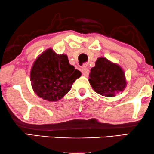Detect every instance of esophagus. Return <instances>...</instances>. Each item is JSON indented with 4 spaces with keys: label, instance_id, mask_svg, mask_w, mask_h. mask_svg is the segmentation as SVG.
<instances>
[{
    "label": "esophagus",
    "instance_id": "34e87169",
    "mask_svg": "<svg viewBox=\"0 0 154 154\" xmlns=\"http://www.w3.org/2000/svg\"><path fill=\"white\" fill-rule=\"evenodd\" d=\"M81 71H82V75L84 76H85V77H88V75H89V73H90L89 69H88L86 65H84V66L82 67V69H81Z\"/></svg>",
    "mask_w": 154,
    "mask_h": 154
}]
</instances>
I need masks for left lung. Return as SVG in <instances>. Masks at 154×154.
I'll return each mask as SVG.
<instances>
[{"mask_svg":"<svg viewBox=\"0 0 154 154\" xmlns=\"http://www.w3.org/2000/svg\"><path fill=\"white\" fill-rule=\"evenodd\" d=\"M89 77L88 80L94 91L106 97L116 96V93L122 92L127 85L122 67L104 57L97 59Z\"/></svg>","mask_w":154,"mask_h":154,"instance_id":"1","label":"left lung"}]
</instances>
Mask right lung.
Masks as SVG:
<instances>
[{
  "instance_id": "obj_1",
  "label": "right lung",
  "mask_w": 154,
  "mask_h": 154,
  "mask_svg": "<svg viewBox=\"0 0 154 154\" xmlns=\"http://www.w3.org/2000/svg\"><path fill=\"white\" fill-rule=\"evenodd\" d=\"M82 75L69 62L66 55H59L48 48L35 60L30 72L32 88L40 98L57 101L71 89Z\"/></svg>"
}]
</instances>
